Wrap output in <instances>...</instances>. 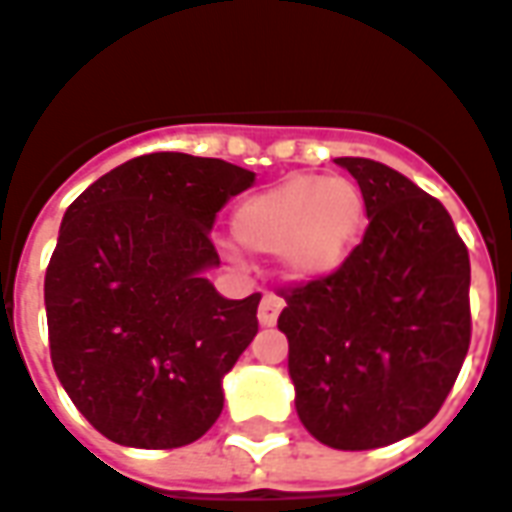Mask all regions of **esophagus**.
<instances>
[{"mask_svg":"<svg viewBox=\"0 0 512 512\" xmlns=\"http://www.w3.org/2000/svg\"><path fill=\"white\" fill-rule=\"evenodd\" d=\"M283 311V300L278 294H264L259 302V324L261 327H272L278 322V316Z\"/></svg>","mask_w":512,"mask_h":512,"instance_id":"34e87169","label":"esophagus"}]
</instances>
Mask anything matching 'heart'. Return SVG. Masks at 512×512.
<instances>
[{
	"instance_id": "b5f03b06",
	"label": "heart",
	"mask_w": 512,
	"mask_h": 512,
	"mask_svg": "<svg viewBox=\"0 0 512 512\" xmlns=\"http://www.w3.org/2000/svg\"><path fill=\"white\" fill-rule=\"evenodd\" d=\"M365 223L363 190L346 177L294 174L253 193L234 210L242 248L281 256L283 270L311 281L341 267Z\"/></svg>"
}]
</instances>
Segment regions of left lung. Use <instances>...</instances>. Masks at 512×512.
Masks as SVG:
<instances>
[{"label":"left lung","instance_id":"left-lung-1","mask_svg":"<svg viewBox=\"0 0 512 512\" xmlns=\"http://www.w3.org/2000/svg\"><path fill=\"white\" fill-rule=\"evenodd\" d=\"M368 229L341 267L283 289L302 425L335 450L417 434L453 390L472 338L469 251L442 201L368 158H338Z\"/></svg>","mask_w":512,"mask_h":512}]
</instances>
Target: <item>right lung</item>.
<instances>
[{
  "label": "right lung",
  "instance_id": "obj_1",
  "mask_svg": "<svg viewBox=\"0 0 512 512\" xmlns=\"http://www.w3.org/2000/svg\"><path fill=\"white\" fill-rule=\"evenodd\" d=\"M253 171L152 152L92 182L46 270L51 363L70 401L125 447L196 442L223 409V376L259 333L261 294L226 300L204 270L210 229Z\"/></svg>",
  "mask_w": 512,
  "mask_h": 512
}]
</instances>
